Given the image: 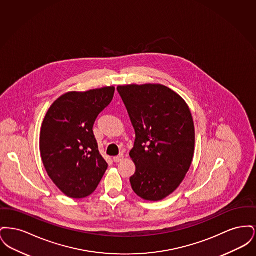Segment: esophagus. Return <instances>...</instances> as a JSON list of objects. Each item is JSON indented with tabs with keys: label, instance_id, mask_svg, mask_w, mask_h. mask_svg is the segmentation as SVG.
Instances as JSON below:
<instances>
[{
	"label": "esophagus",
	"instance_id": "obj_1",
	"mask_svg": "<svg viewBox=\"0 0 256 256\" xmlns=\"http://www.w3.org/2000/svg\"><path fill=\"white\" fill-rule=\"evenodd\" d=\"M122 159H124V156H122V154H120V156H114V158H113L114 162H116V163H118V162H121Z\"/></svg>",
	"mask_w": 256,
	"mask_h": 256
}]
</instances>
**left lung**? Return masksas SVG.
<instances>
[{
  "label": "left lung",
  "instance_id": "left-lung-1",
  "mask_svg": "<svg viewBox=\"0 0 256 256\" xmlns=\"http://www.w3.org/2000/svg\"><path fill=\"white\" fill-rule=\"evenodd\" d=\"M135 130L130 156L134 193L158 202L182 182L195 150L193 117L182 98L161 84L118 86Z\"/></svg>",
  "mask_w": 256,
  "mask_h": 256
}]
</instances>
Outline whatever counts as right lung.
Here are the masks:
<instances>
[{"mask_svg": "<svg viewBox=\"0 0 256 256\" xmlns=\"http://www.w3.org/2000/svg\"><path fill=\"white\" fill-rule=\"evenodd\" d=\"M114 92L110 86L66 93L52 104L44 118L41 158L50 178L67 196L91 195L108 167L98 152L93 126Z\"/></svg>", "mask_w": 256, "mask_h": 256, "instance_id": "obj_1", "label": "right lung"}]
</instances>
